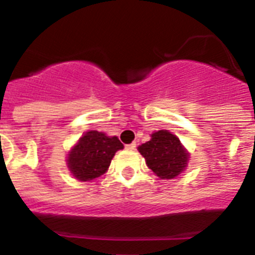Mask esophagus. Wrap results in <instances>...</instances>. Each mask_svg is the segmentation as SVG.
Listing matches in <instances>:
<instances>
[{"mask_svg":"<svg viewBox=\"0 0 255 255\" xmlns=\"http://www.w3.org/2000/svg\"><path fill=\"white\" fill-rule=\"evenodd\" d=\"M135 148H136V143H131L126 145V149H129V150H134Z\"/></svg>","mask_w":255,"mask_h":255,"instance_id":"esophagus-1","label":"esophagus"}]
</instances>
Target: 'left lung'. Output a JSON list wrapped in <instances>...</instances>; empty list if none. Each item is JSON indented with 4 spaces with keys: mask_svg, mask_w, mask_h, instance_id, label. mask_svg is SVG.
Instances as JSON below:
<instances>
[{
    "mask_svg": "<svg viewBox=\"0 0 255 255\" xmlns=\"http://www.w3.org/2000/svg\"><path fill=\"white\" fill-rule=\"evenodd\" d=\"M138 150L145 158L147 166L161 179H173L186 168L189 153L176 135L167 130H158L150 140L139 145Z\"/></svg>",
    "mask_w": 255,
    "mask_h": 255,
    "instance_id": "1",
    "label": "left lung"
}]
</instances>
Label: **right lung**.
Wrapping results in <instances>:
<instances>
[{
	"label": "right lung",
	"instance_id": "add662e5",
	"mask_svg": "<svg viewBox=\"0 0 255 255\" xmlns=\"http://www.w3.org/2000/svg\"><path fill=\"white\" fill-rule=\"evenodd\" d=\"M123 148L117 136L89 130L69 152L67 167L80 181H91L108 170L115 153Z\"/></svg>",
	"mask_w": 255,
	"mask_h": 255
}]
</instances>
